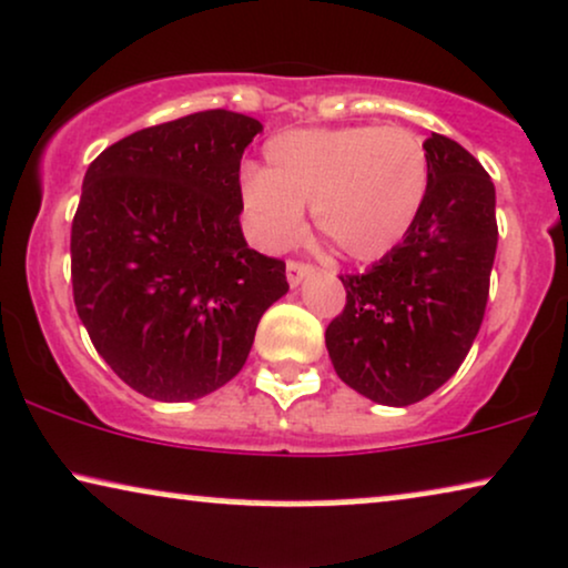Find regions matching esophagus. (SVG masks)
Instances as JSON below:
<instances>
[{
	"label": "esophagus",
	"instance_id": "obj_1",
	"mask_svg": "<svg viewBox=\"0 0 568 568\" xmlns=\"http://www.w3.org/2000/svg\"><path fill=\"white\" fill-rule=\"evenodd\" d=\"M312 266L310 264H302V262H288L285 264V275H288V285L291 288H298V285L304 283L306 277L312 275Z\"/></svg>",
	"mask_w": 568,
	"mask_h": 568
}]
</instances>
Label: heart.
I'll return each mask as SVG.
<instances>
[{
    "mask_svg": "<svg viewBox=\"0 0 568 568\" xmlns=\"http://www.w3.org/2000/svg\"><path fill=\"white\" fill-rule=\"evenodd\" d=\"M264 155L270 166L241 172V203L266 251L288 248L312 206L341 254L371 262L405 241L428 193L426 148L405 126L291 129Z\"/></svg>",
    "mask_w": 568,
    "mask_h": 568,
    "instance_id": "1",
    "label": "heart"
}]
</instances>
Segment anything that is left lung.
<instances>
[{
  "instance_id": "left-lung-1",
  "label": "left lung",
  "mask_w": 568,
  "mask_h": 568,
  "mask_svg": "<svg viewBox=\"0 0 568 568\" xmlns=\"http://www.w3.org/2000/svg\"><path fill=\"white\" fill-rule=\"evenodd\" d=\"M428 193L396 248L341 277L344 312L325 346L338 378L388 407L426 399L457 373L479 333L497 251L495 184L466 148L423 142Z\"/></svg>"
}]
</instances>
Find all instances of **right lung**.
<instances>
[{
  "label": "right lung",
  "mask_w": 568,
  "mask_h": 568,
  "mask_svg": "<svg viewBox=\"0 0 568 568\" xmlns=\"http://www.w3.org/2000/svg\"><path fill=\"white\" fill-rule=\"evenodd\" d=\"M262 129L216 108L129 134L89 163L71 227L73 302L100 357L150 399H201L235 378L262 314L288 293L285 264L241 230V159Z\"/></svg>",
  "instance_id": "right-lung-1"
}]
</instances>
